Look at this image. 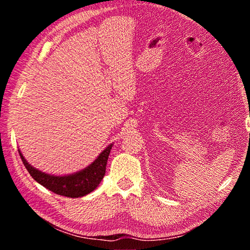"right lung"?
<instances>
[{
    "mask_svg": "<svg viewBox=\"0 0 250 250\" xmlns=\"http://www.w3.org/2000/svg\"><path fill=\"white\" fill-rule=\"evenodd\" d=\"M111 147L112 145L105 147L98 158L84 170L65 176H55L36 170L24 159L21 151H19V153L25 167L34 180L58 195L75 198L87 195L100 184L105 174V167Z\"/></svg>",
    "mask_w": 250,
    "mask_h": 250,
    "instance_id": "add662e5",
    "label": "right lung"
}]
</instances>
